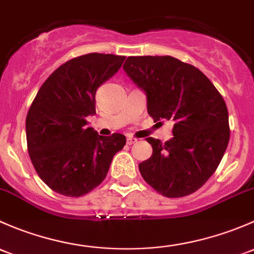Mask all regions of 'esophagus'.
<instances>
[{
    "instance_id": "esophagus-1",
    "label": "esophagus",
    "mask_w": 254,
    "mask_h": 254,
    "mask_svg": "<svg viewBox=\"0 0 254 254\" xmlns=\"http://www.w3.org/2000/svg\"><path fill=\"white\" fill-rule=\"evenodd\" d=\"M137 138H133V137H128L127 138V144L128 145H132V144H134V143H137Z\"/></svg>"
}]
</instances>
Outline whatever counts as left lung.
<instances>
[{
  "mask_svg": "<svg viewBox=\"0 0 254 254\" xmlns=\"http://www.w3.org/2000/svg\"><path fill=\"white\" fill-rule=\"evenodd\" d=\"M125 72L146 94L154 122L172 120L174 137L153 146L139 164L146 184L169 198L199 190L215 172L230 139L229 112L221 94L197 67L171 56H130Z\"/></svg>",
  "mask_w": 254,
  "mask_h": 254,
  "instance_id": "8db88e82",
  "label": "left lung"
}]
</instances>
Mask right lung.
<instances>
[{
	"label": "right lung",
	"mask_w": 254,
	"mask_h": 254,
	"mask_svg": "<svg viewBox=\"0 0 254 254\" xmlns=\"http://www.w3.org/2000/svg\"><path fill=\"white\" fill-rule=\"evenodd\" d=\"M125 56L83 55L60 66L39 89L25 121L28 153L39 177L55 192L82 197L106 177L126 137L87 127L98 88L121 68Z\"/></svg>",
	"instance_id": "obj_1"
}]
</instances>
